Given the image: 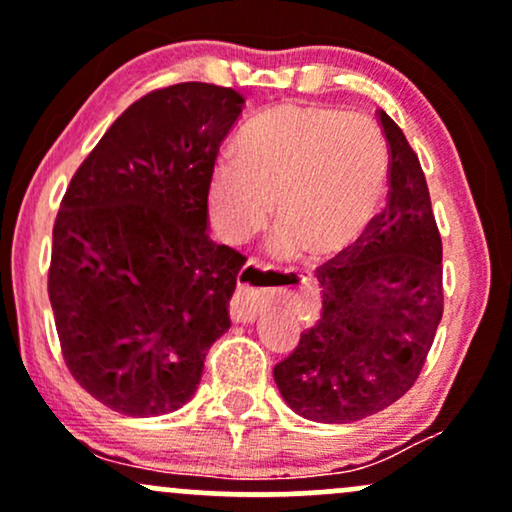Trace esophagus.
<instances>
[{
	"mask_svg": "<svg viewBox=\"0 0 512 512\" xmlns=\"http://www.w3.org/2000/svg\"><path fill=\"white\" fill-rule=\"evenodd\" d=\"M310 281L305 276H281L267 272L260 264H245L238 274V293L231 301V317L233 322H252L260 313V305L264 298L274 296V293H293L305 291Z\"/></svg>",
	"mask_w": 512,
	"mask_h": 512,
	"instance_id": "esophagus-1",
	"label": "esophagus"
}]
</instances>
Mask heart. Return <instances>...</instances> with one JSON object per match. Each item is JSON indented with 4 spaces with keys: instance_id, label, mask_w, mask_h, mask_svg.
Returning <instances> with one entry per match:
<instances>
[{
    "instance_id": "obj_1",
    "label": "heart",
    "mask_w": 512,
    "mask_h": 512,
    "mask_svg": "<svg viewBox=\"0 0 512 512\" xmlns=\"http://www.w3.org/2000/svg\"><path fill=\"white\" fill-rule=\"evenodd\" d=\"M390 154L380 127L361 113L320 105H279L238 139L236 161L211 175L209 211L231 243H243L274 219L276 252L308 248L332 257L356 243L385 197Z\"/></svg>"
}]
</instances>
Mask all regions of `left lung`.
<instances>
[{"mask_svg": "<svg viewBox=\"0 0 512 512\" xmlns=\"http://www.w3.org/2000/svg\"><path fill=\"white\" fill-rule=\"evenodd\" d=\"M387 207L356 245L317 267L320 320L274 366L281 397L320 424H349L407 395L443 317V243L419 156L380 110Z\"/></svg>", "mask_w": 512, "mask_h": 512, "instance_id": "1", "label": "left lung"}]
</instances>
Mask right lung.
Wrapping results in <instances>:
<instances>
[{"mask_svg":"<svg viewBox=\"0 0 512 512\" xmlns=\"http://www.w3.org/2000/svg\"><path fill=\"white\" fill-rule=\"evenodd\" d=\"M233 88L185 81L132 103L86 156L52 228L48 293L69 373L125 416L180 409L231 327L245 257L216 245L207 199Z\"/></svg>","mask_w":512,"mask_h":512,"instance_id":"add662e5","label":"right lung"}]
</instances>
